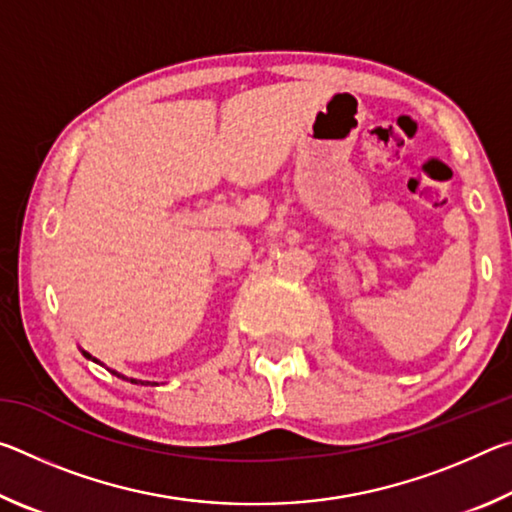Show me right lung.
I'll use <instances>...</instances> for the list:
<instances>
[{"label":"right lung","mask_w":512,"mask_h":512,"mask_svg":"<svg viewBox=\"0 0 512 512\" xmlns=\"http://www.w3.org/2000/svg\"><path fill=\"white\" fill-rule=\"evenodd\" d=\"M83 354H85V352H83ZM85 357H88V354H85ZM115 375H117V372H115ZM131 381H133V379H131ZM135 384H137V381H135Z\"/></svg>","instance_id":"right-lung-1"}]
</instances>
